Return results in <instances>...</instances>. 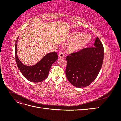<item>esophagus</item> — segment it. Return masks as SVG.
Wrapping results in <instances>:
<instances>
[{
  "instance_id": "1",
  "label": "esophagus",
  "mask_w": 121,
  "mask_h": 121,
  "mask_svg": "<svg viewBox=\"0 0 121 121\" xmlns=\"http://www.w3.org/2000/svg\"><path fill=\"white\" fill-rule=\"evenodd\" d=\"M65 56V54L63 52H60L58 53V57H64Z\"/></svg>"
}]
</instances>
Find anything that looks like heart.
Masks as SVG:
<instances>
[{"label":"heart","instance_id":"1","mask_svg":"<svg viewBox=\"0 0 121 121\" xmlns=\"http://www.w3.org/2000/svg\"><path fill=\"white\" fill-rule=\"evenodd\" d=\"M69 40L72 42L68 47V52L74 53L85 48L91 41V36L89 34L76 32L72 33L69 36Z\"/></svg>","mask_w":121,"mask_h":121}]
</instances>
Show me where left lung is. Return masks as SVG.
I'll use <instances>...</instances> for the list:
<instances>
[{
    "label": "left lung",
    "instance_id": "8db88e82",
    "mask_svg": "<svg viewBox=\"0 0 121 121\" xmlns=\"http://www.w3.org/2000/svg\"><path fill=\"white\" fill-rule=\"evenodd\" d=\"M93 46L83 48L67 56L65 74L68 81L76 87L89 86L100 72L103 63L104 49L98 37Z\"/></svg>",
    "mask_w": 121,
    "mask_h": 121
}]
</instances>
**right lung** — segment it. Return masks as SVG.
I'll return each mask as SVG.
<instances>
[{
  "mask_svg": "<svg viewBox=\"0 0 121 121\" xmlns=\"http://www.w3.org/2000/svg\"><path fill=\"white\" fill-rule=\"evenodd\" d=\"M18 39V38H17ZM17 40L15 44V58L17 67L25 78L32 82L37 83L44 80L49 74L52 65L58 58L56 52L47 53L38 63L32 66H27L21 63L17 55Z\"/></svg>",
  "mask_w": 121,
  "mask_h": 121,
  "instance_id": "right-lung-1",
  "label": "right lung"
}]
</instances>
